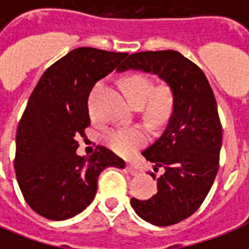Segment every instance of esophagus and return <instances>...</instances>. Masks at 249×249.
Segmentation results:
<instances>
[{"label":"esophagus","instance_id":"1","mask_svg":"<svg viewBox=\"0 0 249 249\" xmlns=\"http://www.w3.org/2000/svg\"><path fill=\"white\" fill-rule=\"evenodd\" d=\"M126 171H128L130 175H133V176L139 175V169H137L135 165H132V164H126Z\"/></svg>","mask_w":249,"mask_h":249}]
</instances>
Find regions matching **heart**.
<instances>
[{
	"instance_id": "heart-1",
	"label": "heart",
	"mask_w": 249,
	"mask_h": 249,
	"mask_svg": "<svg viewBox=\"0 0 249 249\" xmlns=\"http://www.w3.org/2000/svg\"><path fill=\"white\" fill-rule=\"evenodd\" d=\"M101 82L96 84V89ZM121 89L133 105L140 107L145 103L146 119L152 124L161 125L167 123L172 116L175 109V94L168 85L153 87L151 78L144 74L133 73L121 78ZM148 141V133L142 126H129V128H116L109 130L104 136V142L114 153L121 156H129L135 153L140 146L145 145Z\"/></svg>"
}]
</instances>
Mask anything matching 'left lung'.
I'll return each instance as SVG.
<instances>
[{
	"instance_id": "left-lung-1",
	"label": "left lung",
	"mask_w": 249,
	"mask_h": 249,
	"mask_svg": "<svg viewBox=\"0 0 249 249\" xmlns=\"http://www.w3.org/2000/svg\"><path fill=\"white\" fill-rule=\"evenodd\" d=\"M128 69L157 74L175 94L167 129L142 152L155 171H164L157 193L148 200L132 197L130 205L151 224H178L203 204L219 171L223 129L213 90L204 71L176 51L133 53L117 71Z\"/></svg>"
}]
</instances>
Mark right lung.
I'll list each match as a JSON object with an SVG mask.
<instances>
[{"label": "right lung", "mask_w": 249, "mask_h": 249, "mask_svg": "<svg viewBox=\"0 0 249 249\" xmlns=\"http://www.w3.org/2000/svg\"><path fill=\"white\" fill-rule=\"evenodd\" d=\"M128 53L77 48L51 65L30 94L16 136L14 169L25 201L49 220L71 219L92 203L105 168L125 161L104 146L78 156L90 125L88 97Z\"/></svg>", "instance_id": "1"}]
</instances>
